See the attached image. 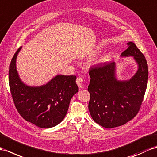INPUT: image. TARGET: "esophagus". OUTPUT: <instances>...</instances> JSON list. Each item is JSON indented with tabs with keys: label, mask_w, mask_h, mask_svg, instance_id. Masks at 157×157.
<instances>
[{
	"label": "esophagus",
	"mask_w": 157,
	"mask_h": 157,
	"mask_svg": "<svg viewBox=\"0 0 157 157\" xmlns=\"http://www.w3.org/2000/svg\"><path fill=\"white\" fill-rule=\"evenodd\" d=\"M83 82V79L82 78L78 77L77 79H76V83H77V85L79 87H82V86Z\"/></svg>",
	"instance_id": "esophagus-1"
}]
</instances>
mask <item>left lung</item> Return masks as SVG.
I'll list each match as a JSON object with an SVG mask.
<instances>
[{
	"mask_svg": "<svg viewBox=\"0 0 157 157\" xmlns=\"http://www.w3.org/2000/svg\"><path fill=\"white\" fill-rule=\"evenodd\" d=\"M122 56H134L138 71L128 81H117L115 62L90 67L88 105L94 121L103 127L114 128L125 124L137 115L143 101L148 82V65L141 52L132 42Z\"/></svg>",
	"mask_w": 157,
	"mask_h": 157,
	"instance_id": "1",
	"label": "left lung"
}]
</instances>
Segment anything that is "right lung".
I'll return each mask as SVG.
<instances>
[{
  "label": "right lung",
  "instance_id": "1",
  "mask_svg": "<svg viewBox=\"0 0 157 157\" xmlns=\"http://www.w3.org/2000/svg\"><path fill=\"white\" fill-rule=\"evenodd\" d=\"M21 47L12 59L9 82L12 98L19 114L40 128L57 125L65 117L73 95L78 91L75 75H56L47 84L29 87L20 79L16 59Z\"/></svg>",
  "mask_w": 157,
  "mask_h": 157
}]
</instances>
